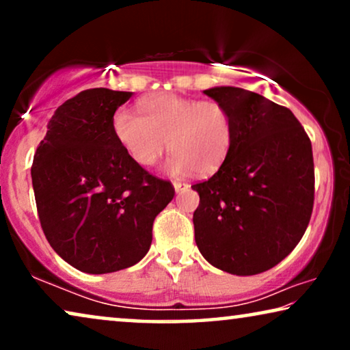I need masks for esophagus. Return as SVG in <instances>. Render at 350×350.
Masks as SVG:
<instances>
[{
  "mask_svg": "<svg viewBox=\"0 0 350 350\" xmlns=\"http://www.w3.org/2000/svg\"><path fill=\"white\" fill-rule=\"evenodd\" d=\"M174 188L176 193H183V191L189 188V185L185 183V181H174Z\"/></svg>",
  "mask_w": 350,
  "mask_h": 350,
  "instance_id": "1",
  "label": "esophagus"
}]
</instances>
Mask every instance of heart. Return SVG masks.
Instances as JSON below:
<instances>
[{
    "mask_svg": "<svg viewBox=\"0 0 350 350\" xmlns=\"http://www.w3.org/2000/svg\"><path fill=\"white\" fill-rule=\"evenodd\" d=\"M140 113L119 108L113 116V133L126 154L142 167H152L172 154V174L210 175L228 159L234 140L229 109L217 100H198L175 94H159L140 103Z\"/></svg>",
    "mask_w": 350,
    "mask_h": 350,
    "instance_id": "b5f03b06",
    "label": "heart"
}]
</instances>
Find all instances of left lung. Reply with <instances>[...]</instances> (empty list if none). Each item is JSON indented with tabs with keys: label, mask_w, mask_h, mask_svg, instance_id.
<instances>
[{
	"label": "left lung",
	"mask_w": 350,
	"mask_h": 350,
	"mask_svg": "<svg viewBox=\"0 0 350 350\" xmlns=\"http://www.w3.org/2000/svg\"><path fill=\"white\" fill-rule=\"evenodd\" d=\"M229 109L234 140L208 180L191 186L199 252L234 275H255L284 260L304 236L314 207L310 138L288 108L241 88L204 90Z\"/></svg>",
	"instance_id": "1"
}]
</instances>
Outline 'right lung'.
Instances as JSON below:
<instances>
[{"label":"right lung","mask_w":350,"mask_h":350,"mask_svg":"<svg viewBox=\"0 0 350 350\" xmlns=\"http://www.w3.org/2000/svg\"><path fill=\"white\" fill-rule=\"evenodd\" d=\"M131 97L97 88L66 100L33 159V191L47 242L89 274L140 261L150 250L154 218L175 196L169 180L135 164L114 137V113Z\"/></svg>","instance_id":"1"}]
</instances>
